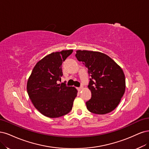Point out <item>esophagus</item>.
Segmentation results:
<instances>
[{
	"label": "esophagus",
	"mask_w": 149,
	"mask_h": 149,
	"mask_svg": "<svg viewBox=\"0 0 149 149\" xmlns=\"http://www.w3.org/2000/svg\"><path fill=\"white\" fill-rule=\"evenodd\" d=\"M83 87H79V88H78L77 89H78V90L79 91V92H80V91H81V90H83Z\"/></svg>",
	"instance_id": "esophagus-1"
}]
</instances>
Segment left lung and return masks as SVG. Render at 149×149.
<instances>
[{
	"label": "left lung",
	"mask_w": 149,
	"mask_h": 149,
	"mask_svg": "<svg viewBox=\"0 0 149 149\" xmlns=\"http://www.w3.org/2000/svg\"><path fill=\"white\" fill-rule=\"evenodd\" d=\"M75 56L88 68V86L92 98L86 102L87 109L98 114H107L119 104L126 89L124 72L116 62L102 52L87 50L76 51Z\"/></svg>",
	"instance_id": "8db88e82"
}]
</instances>
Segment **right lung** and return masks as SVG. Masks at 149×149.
<instances>
[{
	"mask_svg": "<svg viewBox=\"0 0 149 149\" xmlns=\"http://www.w3.org/2000/svg\"><path fill=\"white\" fill-rule=\"evenodd\" d=\"M72 52V49L62 50L46 56L37 62L28 79V96L35 108L46 117H61L72 108L77 90L65 84H57L63 75L62 62Z\"/></svg>",
	"mask_w": 149,
	"mask_h": 149,
	"instance_id": "right-lung-1",
	"label": "right lung"
}]
</instances>
